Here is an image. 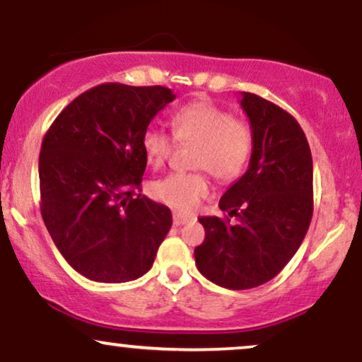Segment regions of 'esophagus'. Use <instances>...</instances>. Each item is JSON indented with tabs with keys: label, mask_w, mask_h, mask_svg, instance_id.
Segmentation results:
<instances>
[{
	"label": "esophagus",
	"mask_w": 362,
	"mask_h": 362,
	"mask_svg": "<svg viewBox=\"0 0 362 362\" xmlns=\"http://www.w3.org/2000/svg\"><path fill=\"white\" fill-rule=\"evenodd\" d=\"M189 221H190L189 216H184L180 213H173V224H175V226H182V224H185Z\"/></svg>",
	"instance_id": "obj_1"
}]
</instances>
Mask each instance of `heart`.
<instances>
[{
  "label": "heart",
  "instance_id": "b5f03b06",
  "mask_svg": "<svg viewBox=\"0 0 362 362\" xmlns=\"http://www.w3.org/2000/svg\"><path fill=\"white\" fill-rule=\"evenodd\" d=\"M173 134L160 127H148L143 134V149L153 168L161 167L180 143L197 144L194 168L209 170L221 182L242 175L253 151L250 124L233 117L230 110L211 100H192L182 105L172 117ZM211 190L206 172L172 173L151 185V195L173 209L189 213Z\"/></svg>",
  "mask_w": 362,
  "mask_h": 362
}]
</instances>
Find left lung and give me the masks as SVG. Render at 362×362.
I'll return each mask as SVG.
<instances>
[{"label": "left lung", "instance_id": "left-lung-1", "mask_svg": "<svg viewBox=\"0 0 362 362\" xmlns=\"http://www.w3.org/2000/svg\"><path fill=\"white\" fill-rule=\"evenodd\" d=\"M253 151L245 175L223 194L229 218L204 216L199 272L228 289H250L274 279L298 252L313 216V161L298 120L276 103L242 93Z\"/></svg>", "mask_w": 362, "mask_h": 362}]
</instances>
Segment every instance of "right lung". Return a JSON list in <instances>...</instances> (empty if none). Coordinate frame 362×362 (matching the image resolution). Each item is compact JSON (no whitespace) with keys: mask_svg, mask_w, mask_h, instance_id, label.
<instances>
[{"mask_svg":"<svg viewBox=\"0 0 362 362\" xmlns=\"http://www.w3.org/2000/svg\"><path fill=\"white\" fill-rule=\"evenodd\" d=\"M173 98L165 86L103 83L74 98L45 132L40 213L57 250L86 279H138L172 228L168 207L139 190L143 134Z\"/></svg>","mask_w":362,"mask_h":362,"instance_id":"1","label":"right lung"}]
</instances>
